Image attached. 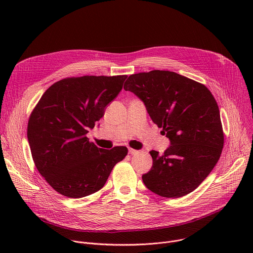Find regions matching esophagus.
I'll return each mask as SVG.
<instances>
[{
  "mask_svg": "<svg viewBox=\"0 0 253 253\" xmlns=\"http://www.w3.org/2000/svg\"><path fill=\"white\" fill-rule=\"evenodd\" d=\"M138 153H139V151H138V150H135V149L129 148V154H131V155H136V154H138Z\"/></svg>",
  "mask_w": 253,
  "mask_h": 253,
  "instance_id": "1",
  "label": "esophagus"
}]
</instances>
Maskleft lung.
I'll return each mask as SVG.
<instances>
[{
	"label": "left lung",
	"mask_w": 253,
	"mask_h": 253,
	"mask_svg": "<svg viewBox=\"0 0 253 253\" xmlns=\"http://www.w3.org/2000/svg\"><path fill=\"white\" fill-rule=\"evenodd\" d=\"M146 106L171 145L163 155L152 150L151 170L142 176L157 195L179 198L195 190L220 158L224 134L217 102L208 88L175 72L132 74L124 84Z\"/></svg>",
	"instance_id": "obj_1"
}]
</instances>
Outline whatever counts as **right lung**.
Listing matches in <instances>:
<instances>
[{"instance_id": "add662e5", "label": "right lung", "mask_w": 253, "mask_h": 253, "mask_svg": "<svg viewBox=\"0 0 253 253\" xmlns=\"http://www.w3.org/2000/svg\"><path fill=\"white\" fill-rule=\"evenodd\" d=\"M127 75L62 79L49 87L33 109L28 141L39 173L69 198L99 191L113 167L128 153L124 146L98 148L86 136L121 91Z\"/></svg>"}]
</instances>
